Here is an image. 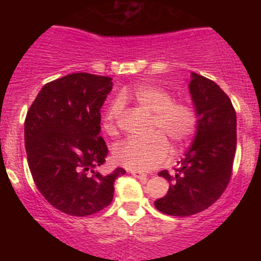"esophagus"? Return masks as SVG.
I'll list each match as a JSON object with an SVG mask.
<instances>
[{"mask_svg": "<svg viewBox=\"0 0 261 261\" xmlns=\"http://www.w3.org/2000/svg\"><path fill=\"white\" fill-rule=\"evenodd\" d=\"M131 174L134 175L135 178H138V179H140L141 181H146V174L143 172H138V170H131Z\"/></svg>", "mask_w": 261, "mask_h": 261, "instance_id": "1", "label": "esophagus"}]
</instances>
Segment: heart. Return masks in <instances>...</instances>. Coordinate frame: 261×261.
I'll return each mask as SVG.
<instances>
[{
    "mask_svg": "<svg viewBox=\"0 0 261 261\" xmlns=\"http://www.w3.org/2000/svg\"><path fill=\"white\" fill-rule=\"evenodd\" d=\"M134 101L152 114L150 133L145 140L128 139L114 147L112 158L117 165L131 170H151L164 164L170 156L169 141L181 147L197 127V112L189 102L172 99L167 89L151 84H141L135 89H123L114 99L103 117V128L114 135L117 131L122 103Z\"/></svg>",
    "mask_w": 261,
    "mask_h": 261,
    "instance_id": "heart-1",
    "label": "heart"
}]
</instances>
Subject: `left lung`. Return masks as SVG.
I'll return each mask as SVG.
<instances>
[{"label":"left lung","instance_id":"left-lung-1","mask_svg":"<svg viewBox=\"0 0 261 261\" xmlns=\"http://www.w3.org/2000/svg\"><path fill=\"white\" fill-rule=\"evenodd\" d=\"M189 92L197 112V131L186 158L178 162L163 198L154 202L165 215L186 217L212 206L227 188L236 151V112L227 94L206 77L192 73Z\"/></svg>","mask_w":261,"mask_h":261}]
</instances>
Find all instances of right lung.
Returning a JSON list of instances; mask_svg holds the SVG:
<instances>
[{
    "label": "right lung",
    "mask_w": 261,
    "mask_h": 261,
    "mask_svg": "<svg viewBox=\"0 0 261 261\" xmlns=\"http://www.w3.org/2000/svg\"><path fill=\"white\" fill-rule=\"evenodd\" d=\"M112 78L72 73L41 88L25 118V146L31 175L44 198L59 210L86 217L114 198L117 168L97 172L109 154L101 131V107Z\"/></svg>",
    "instance_id": "right-lung-1"
}]
</instances>
